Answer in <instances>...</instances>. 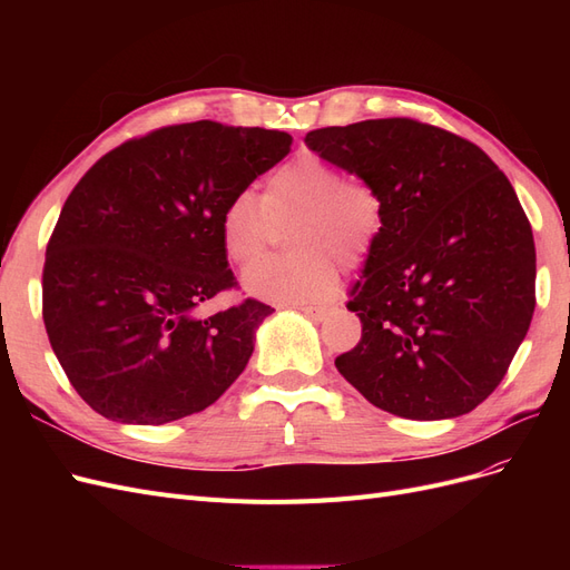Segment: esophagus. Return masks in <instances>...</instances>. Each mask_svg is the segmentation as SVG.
Listing matches in <instances>:
<instances>
[{"mask_svg": "<svg viewBox=\"0 0 570 570\" xmlns=\"http://www.w3.org/2000/svg\"><path fill=\"white\" fill-rule=\"evenodd\" d=\"M299 308L308 318H314V321H323L327 314H331V308H327V306H299Z\"/></svg>", "mask_w": 570, "mask_h": 570, "instance_id": "34e87169", "label": "esophagus"}]
</instances>
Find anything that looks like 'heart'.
Listing matches in <instances>:
<instances>
[{
    "label": "heart",
    "instance_id": "heart-1",
    "mask_svg": "<svg viewBox=\"0 0 570 570\" xmlns=\"http://www.w3.org/2000/svg\"><path fill=\"white\" fill-rule=\"evenodd\" d=\"M292 225V253L252 264L243 285L273 302H306L327 295L337 283V262L358 264L383 235L385 199L371 180L344 176L340 166L318 154H299L273 170L264 199L239 189L218 218L223 254L247 266L274 234Z\"/></svg>",
    "mask_w": 570,
    "mask_h": 570
}]
</instances>
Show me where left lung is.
Returning a JSON list of instances; mask_svg holds the SVG:
<instances>
[{
  "label": "left lung",
  "instance_id": "obj_1",
  "mask_svg": "<svg viewBox=\"0 0 570 570\" xmlns=\"http://www.w3.org/2000/svg\"><path fill=\"white\" fill-rule=\"evenodd\" d=\"M323 159L385 199L335 358L366 400L413 421L473 411L502 383L534 312V243L509 178L478 145L416 118L306 132Z\"/></svg>",
  "mask_w": 570,
  "mask_h": 570
}]
</instances>
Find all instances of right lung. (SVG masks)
<instances>
[{"instance_id":"right-lung-1","label":"right lung","mask_w":570,"mask_h":570,"mask_svg":"<svg viewBox=\"0 0 570 570\" xmlns=\"http://www.w3.org/2000/svg\"><path fill=\"white\" fill-rule=\"evenodd\" d=\"M292 147L281 130L195 120L105 154L47 243L42 318L68 383L105 419L164 425L214 404L245 371L273 308L237 289L218 237L226 202Z\"/></svg>"}]
</instances>
